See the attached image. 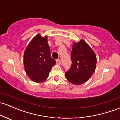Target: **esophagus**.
<instances>
[{"label":"esophagus","instance_id":"esophagus-1","mask_svg":"<svg viewBox=\"0 0 120 120\" xmlns=\"http://www.w3.org/2000/svg\"><path fill=\"white\" fill-rule=\"evenodd\" d=\"M56 63H57V64H58V65H60L61 64V60L60 59H57L56 60Z\"/></svg>","mask_w":120,"mask_h":120}]
</instances>
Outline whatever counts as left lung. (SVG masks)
<instances>
[{
    "instance_id": "1",
    "label": "left lung",
    "mask_w": 120,
    "mask_h": 120,
    "mask_svg": "<svg viewBox=\"0 0 120 120\" xmlns=\"http://www.w3.org/2000/svg\"><path fill=\"white\" fill-rule=\"evenodd\" d=\"M72 64L65 72L67 79L75 85L83 84L90 79L96 67V56L83 40L73 43L71 52Z\"/></svg>"
}]
</instances>
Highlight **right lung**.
Segmentation results:
<instances>
[{"label":"right lung","instance_id":"obj_1","mask_svg":"<svg viewBox=\"0 0 120 120\" xmlns=\"http://www.w3.org/2000/svg\"><path fill=\"white\" fill-rule=\"evenodd\" d=\"M56 61L51 56L47 37L37 35L27 46L24 54L25 71L31 80L43 82L48 78Z\"/></svg>","mask_w":120,"mask_h":120}]
</instances>
